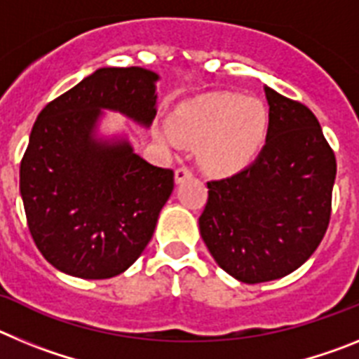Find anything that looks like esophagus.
<instances>
[{
	"label": "esophagus",
	"mask_w": 359,
	"mask_h": 359,
	"mask_svg": "<svg viewBox=\"0 0 359 359\" xmlns=\"http://www.w3.org/2000/svg\"><path fill=\"white\" fill-rule=\"evenodd\" d=\"M190 177H192V170H190L189 167H180V169L174 172V180H176L177 185L183 182H187V180H190Z\"/></svg>",
	"instance_id": "34e87169"
}]
</instances>
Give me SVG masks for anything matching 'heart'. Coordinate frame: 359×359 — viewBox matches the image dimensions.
<instances>
[{
	"mask_svg": "<svg viewBox=\"0 0 359 359\" xmlns=\"http://www.w3.org/2000/svg\"><path fill=\"white\" fill-rule=\"evenodd\" d=\"M269 116L257 98L219 93L201 98L174 120L180 138L199 145L203 167L215 174H231L252 163L264 147ZM167 138L172 136L167 133Z\"/></svg>",
	"mask_w": 359,
	"mask_h": 359,
	"instance_id": "obj_1",
	"label": "heart"
}]
</instances>
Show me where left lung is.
I'll return each instance as SVG.
<instances>
[{"label": "left lung", "instance_id": "left-lung-1", "mask_svg": "<svg viewBox=\"0 0 359 359\" xmlns=\"http://www.w3.org/2000/svg\"><path fill=\"white\" fill-rule=\"evenodd\" d=\"M269 129L257 160L208 182L199 231L221 268L244 284L282 278L309 259L331 219L336 158L304 104L264 88Z\"/></svg>", "mask_w": 359, "mask_h": 359}]
</instances>
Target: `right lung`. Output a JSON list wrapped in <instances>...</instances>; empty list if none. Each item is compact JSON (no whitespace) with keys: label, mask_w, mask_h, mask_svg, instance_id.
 <instances>
[{"label":"right lung","mask_w":359,"mask_h":359,"mask_svg":"<svg viewBox=\"0 0 359 359\" xmlns=\"http://www.w3.org/2000/svg\"><path fill=\"white\" fill-rule=\"evenodd\" d=\"M151 69L100 68L44 106L19 169L28 230L53 268L72 277L123 273L151 241L174 189L126 138L97 136L102 109L149 128L156 116Z\"/></svg>","instance_id":"obj_1"}]
</instances>
